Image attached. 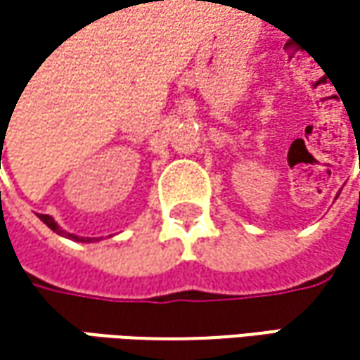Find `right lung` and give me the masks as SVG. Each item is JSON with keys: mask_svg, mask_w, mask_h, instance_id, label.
Listing matches in <instances>:
<instances>
[{"mask_svg": "<svg viewBox=\"0 0 360 360\" xmlns=\"http://www.w3.org/2000/svg\"><path fill=\"white\" fill-rule=\"evenodd\" d=\"M0 158H1V152H0ZM37 217H39V219H41V221L51 229V231H56L58 236H64V238H68V240H75V242H94V240H96V238H79V236H75V233L64 231V229H62V227H60V225H58L49 214H37Z\"/></svg>", "mask_w": 360, "mask_h": 360, "instance_id": "add662e5", "label": "right lung"}]
</instances>
